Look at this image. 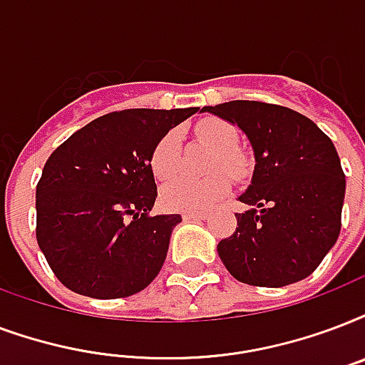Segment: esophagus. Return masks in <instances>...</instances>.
<instances>
[{
    "label": "esophagus",
    "mask_w": 365,
    "mask_h": 365,
    "mask_svg": "<svg viewBox=\"0 0 365 365\" xmlns=\"http://www.w3.org/2000/svg\"><path fill=\"white\" fill-rule=\"evenodd\" d=\"M182 218L183 220H207L208 214L207 212H183Z\"/></svg>",
    "instance_id": "1"
}]
</instances>
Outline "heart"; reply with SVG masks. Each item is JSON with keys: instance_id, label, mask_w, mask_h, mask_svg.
Here are the masks:
<instances>
[{"instance_id": "1", "label": "heart", "mask_w": 365, "mask_h": 365, "mask_svg": "<svg viewBox=\"0 0 365 365\" xmlns=\"http://www.w3.org/2000/svg\"><path fill=\"white\" fill-rule=\"evenodd\" d=\"M195 135L210 151H214L208 170H224L233 180H243L249 174V157L237 147L239 132L233 124L224 118L208 116L195 124ZM149 166H151L153 176L160 182L176 176V172L180 170V149H178L176 133H164L155 143L151 157H149ZM225 175L216 173L205 180L178 178L163 189L160 202L170 212L208 210L216 202L222 201L230 191V180Z\"/></svg>"}]
</instances>
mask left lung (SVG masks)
Wrapping results in <instances>:
<instances>
[{
	"mask_svg": "<svg viewBox=\"0 0 365 365\" xmlns=\"http://www.w3.org/2000/svg\"><path fill=\"white\" fill-rule=\"evenodd\" d=\"M237 124L255 149L252 183L239 201L237 227L218 243L227 272L241 283L283 287L318 268L341 233L344 172L337 149L310 118L262 101L205 107Z\"/></svg>",
	"mask_w": 365,
	"mask_h": 365,
	"instance_id": "obj_1",
	"label": "left lung"
}]
</instances>
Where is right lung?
Here are the masks:
<instances>
[{"label": "right lung", "mask_w": 365, "mask_h": 365, "mask_svg": "<svg viewBox=\"0 0 365 365\" xmlns=\"http://www.w3.org/2000/svg\"><path fill=\"white\" fill-rule=\"evenodd\" d=\"M197 110H115L47 158L36 185V239L65 287L124 299L157 277L182 216H149L157 199L149 157L164 133Z\"/></svg>", "instance_id": "add662e5"}]
</instances>
